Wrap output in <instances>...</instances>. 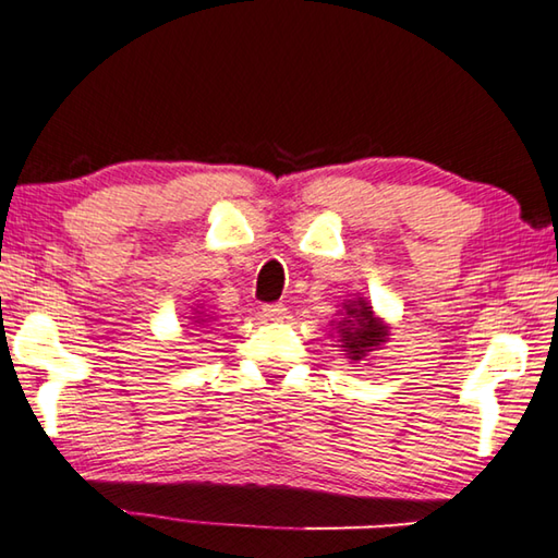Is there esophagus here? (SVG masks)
<instances>
[{"label": "esophagus", "mask_w": 558, "mask_h": 558, "mask_svg": "<svg viewBox=\"0 0 558 558\" xmlns=\"http://www.w3.org/2000/svg\"><path fill=\"white\" fill-rule=\"evenodd\" d=\"M288 314V307L282 302H270V305H263V317L268 319H282Z\"/></svg>", "instance_id": "1"}]
</instances>
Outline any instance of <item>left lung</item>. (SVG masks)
Listing matches in <instances>:
<instances>
[{"mask_svg":"<svg viewBox=\"0 0 558 558\" xmlns=\"http://www.w3.org/2000/svg\"><path fill=\"white\" fill-rule=\"evenodd\" d=\"M349 317L339 322L341 341L343 349L351 353L353 361L366 356V351H373V347H380V343L388 339V327L373 317V310L366 305V300H356L347 305Z\"/></svg>","mask_w":558,"mask_h":558,"instance_id":"8db88e82","label":"left lung"}]
</instances>
